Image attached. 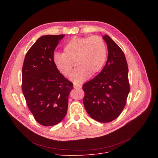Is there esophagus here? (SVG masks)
<instances>
[{
	"label": "esophagus",
	"mask_w": 158,
	"mask_h": 158,
	"mask_svg": "<svg viewBox=\"0 0 158 158\" xmlns=\"http://www.w3.org/2000/svg\"><path fill=\"white\" fill-rule=\"evenodd\" d=\"M79 87H81V86H80V85H74V89H78V88H79Z\"/></svg>",
	"instance_id": "obj_1"
}]
</instances>
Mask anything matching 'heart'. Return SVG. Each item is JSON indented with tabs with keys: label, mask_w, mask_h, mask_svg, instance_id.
<instances>
[{
	"label": "heart",
	"mask_w": 158,
	"mask_h": 158,
	"mask_svg": "<svg viewBox=\"0 0 158 158\" xmlns=\"http://www.w3.org/2000/svg\"><path fill=\"white\" fill-rule=\"evenodd\" d=\"M63 54L56 53L52 62L58 72L68 77L75 62L76 69L70 76L75 84L82 83L87 78L98 73L107 57V46L100 36L89 37H74L67 42L63 48Z\"/></svg>",
	"instance_id": "obj_1"
}]
</instances>
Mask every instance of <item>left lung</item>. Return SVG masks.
Wrapping results in <instances>:
<instances>
[{
	"mask_svg": "<svg viewBox=\"0 0 158 158\" xmlns=\"http://www.w3.org/2000/svg\"><path fill=\"white\" fill-rule=\"evenodd\" d=\"M103 39L108 49L102 70L82 86L84 107L89 115L101 123H109L122 112L130 91L128 67L125 55L109 35Z\"/></svg>",
	"mask_w": 158,
	"mask_h": 158,
	"instance_id": "1",
	"label": "left lung"
}]
</instances>
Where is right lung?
I'll use <instances>...</instances> for the list:
<instances>
[{
	"label": "right lung",
	"mask_w": 158,
	"mask_h": 158,
	"mask_svg": "<svg viewBox=\"0 0 158 158\" xmlns=\"http://www.w3.org/2000/svg\"><path fill=\"white\" fill-rule=\"evenodd\" d=\"M64 36L39 38L27 52L22 67V93L35 119L44 126L56 125L64 119L73 87L52 62L55 49Z\"/></svg>",
	"instance_id": "1"
}]
</instances>
